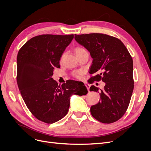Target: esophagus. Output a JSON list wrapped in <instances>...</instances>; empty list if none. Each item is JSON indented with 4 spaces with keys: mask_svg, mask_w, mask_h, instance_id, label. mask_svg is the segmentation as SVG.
I'll use <instances>...</instances> for the list:
<instances>
[{
    "mask_svg": "<svg viewBox=\"0 0 151 151\" xmlns=\"http://www.w3.org/2000/svg\"><path fill=\"white\" fill-rule=\"evenodd\" d=\"M85 86H86V88H87V90L89 91L90 90V86L89 85V84H88V83H85Z\"/></svg>",
    "mask_w": 151,
    "mask_h": 151,
    "instance_id": "34e87169",
    "label": "esophagus"
}]
</instances>
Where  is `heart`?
Wrapping results in <instances>:
<instances>
[{
	"instance_id": "1",
	"label": "heart",
	"mask_w": 151,
	"mask_h": 151,
	"mask_svg": "<svg viewBox=\"0 0 151 151\" xmlns=\"http://www.w3.org/2000/svg\"><path fill=\"white\" fill-rule=\"evenodd\" d=\"M84 50H85L84 48H81V47H76L75 50V53L76 55V54H78V53L82 52V51H84ZM83 74H84V71H83V70H78V71L73 72V76H75V78H78V79H81V78L83 77Z\"/></svg>"
}]
</instances>
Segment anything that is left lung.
<instances>
[{
  "label": "left lung",
  "instance_id": "8db88e82",
  "mask_svg": "<svg viewBox=\"0 0 151 151\" xmlns=\"http://www.w3.org/2000/svg\"><path fill=\"white\" fill-rule=\"evenodd\" d=\"M75 40L85 47L93 58L91 83H106L100 100L91 107L94 118L103 123H113L123 116L129 106L134 89L133 61L119 39L103 33L75 34ZM90 90L99 93L92 85Z\"/></svg>",
  "mask_w": 151,
  "mask_h": 151
}]
</instances>
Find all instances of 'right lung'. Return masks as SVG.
I'll list each match as a JSON object with an SVG mask.
<instances>
[{
	"label": "right lung",
	"instance_id": "right-lung-1",
	"mask_svg": "<svg viewBox=\"0 0 151 151\" xmlns=\"http://www.w3.org/2000/svg\"><path fill=\"white\" fill-rule=\"evenodd\" d=\"M74 35H41L30 38L19 50L17 81L22 98L35 118L48 124L62 119L73 94L85 95L82 82L67 80L61 86L52 78L55 67Z\"/></svg>",
	"mask_w": 151,
	"mask_h": 151
}]
</instances>
